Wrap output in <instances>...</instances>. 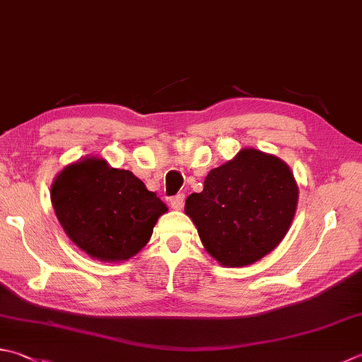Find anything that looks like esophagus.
I'll list each match as a JSON object with an SVG mask.
<instances>
[{"label": "esophagus", "mask_w": 362, "mask_h": 362, "mask_svg": "<svg viewBox=\"0 0 362 362\" xmlns=\"http://www.w3.org/2000/svg\"><path fill=\"white\" fill-rule=\"evenodd\" d=\"M170 206H172L173 209H182L184 206V195L180 194V195H175L170 199Z\"/></svg>", "instance_id": "esophagus-1"}]
</instances>
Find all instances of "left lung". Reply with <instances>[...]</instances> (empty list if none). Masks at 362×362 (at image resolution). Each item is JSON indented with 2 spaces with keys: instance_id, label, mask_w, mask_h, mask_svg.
<instances>
[{
  "instance_id": "8db88e82",
  "label": "left lung",
  "mask_w": 362,
  "mask_h": 362,
  "mask_svg": "<svg viewBox=\"0 0 362 362\" xmlns=\"http://www.w3.org/2000/svg\"><path fill=\"white\" fill-rule=\"evenodd\" d=\"M298 182L274 154L243 148L206 175L200 194L184 204L203 247L217 263L243 268L262 260L288 233Z\"/></svg>"
}]
</instances>
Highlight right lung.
<instances>
[{
	"instance_id": "add662e5",
	"label": "right lung",
	"mask_w": 362,
	"mask_h": 362,
	"mask_svg": "<svg viewBox=\"0 0 362 362\" xmlns=\"http://www.w3.org/2000/svg\"><path fill=\"white\" fill-rule=\"evenodd\" d=\"M52 206L67 238L94 260L126 262L148 244L168 208L132 172L98 156L66 165L50 187Z\"/></svg>"
}]
</instances>
